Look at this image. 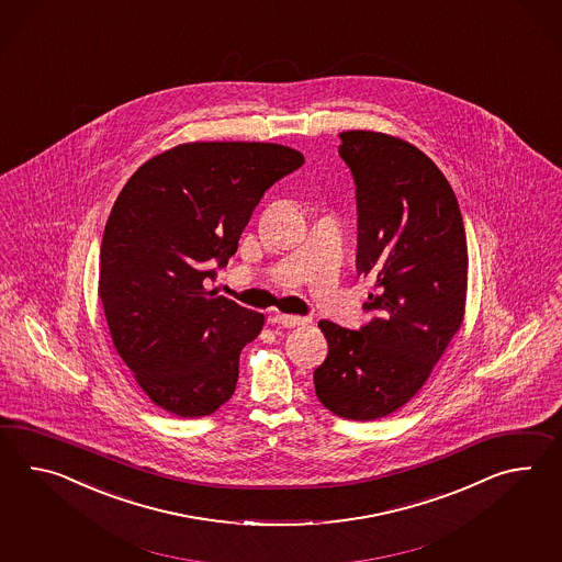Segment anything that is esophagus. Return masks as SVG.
I'll list each match as a JSON object with an SVG mask.
<instances>
[{
  "label": "esophagus",
  "instance_id": "34e87169",
  "mask_svg": "<svg viewBox=\"0 0 562 562\" xmlns=\"http://www.w3.org/2000/svg\"><path fill=\"white\" fill-rule=\"evenodd\" d=\"M278 321L282 327L286 329H294V327H302V325H308L311 318L308 316H294V315H278Z\"/></svg>",
  "mask_w": 562,
  "mask_h": 562
}]
</instances>
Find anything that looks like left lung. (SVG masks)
Instances as JSON below:
<instances>
[{
  "label": "left lung",
  "mask_w": 562,
  "mask_h": 562,
  "mask_svg": "<svg viewBox=\"0 0 562 562\" xmlns=\"http://www.w3.org/2000/svg\"><path fill=\"white\" fill-rule=\"evenodd\" d=\"M339 137L356 180L357 272L373 280L371 318L359 330L318 323L329 353L313 378L327 411L375 420L423 387L463 323L465 225L449 180L418 148L378 132Z\"/></svg>",
  "instance_id": "obj_1"
}]
</instances>
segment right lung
I'll return each instance as SVG.
<instances>
[{
	"label": "right lung",
	"mask_w": 562,
	"mask_h": 562,
	"mask_svg": "<svg viewBox=\"0 0 562 562\" xmlns=\"http://www.w3.org/2000/svg\"><path fill=\"white\" fill-rule=\"evenodd\" d=\"M304 165L261 142H194L154 156L127 180L101 241L99 296L111 339L151 402L182 418L235 392L239 356L263 315L209 292L254 209Z\"/></svg>",
	"instance_id": "right-lung-1"
}]
</instances>
